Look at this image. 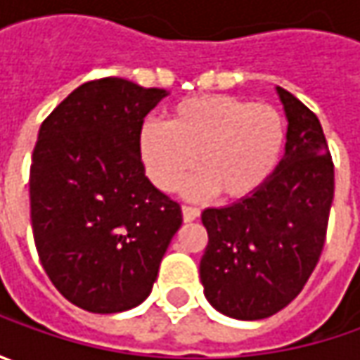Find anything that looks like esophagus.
<instances>
[{
    "mask_svg": "<svg viewBox=\"0 0 360 360\" xmlns=\"http://www.w3.org/2000/svg\"><path fill=\"white\" fill-rule=\"evenodd\" d=\"M198 216H200V210H198V208H192V206H182V218H184V222H194Z\"/></svg>",
    "mask_w": 360,
    "mask_h": 360,
    "instance_id": "obj_1",
    "label": "esophagus"
}]
</instances>
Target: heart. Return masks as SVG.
Segmentation results:
<instances>
[{
  "instance_id": "heart-1",
  "label": "heart",
  "mask_w": 360,
  "mask_h": 360,
  "mask_svg": "<svg viewBox=\"0 0 360 360\" xmlns=\"http://www.w3.org/2000/svg\"><path fill=\"white\" fill-rule=\"evenodd\" d=\"M284 148V122L269 104L226 94H204L174 105L166 124L140 131L146 174L160 190H174L194 168L186 186L194 198L216 192L220 200H244L266 184Z\"/></svg>"
}]
</instances>
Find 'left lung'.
Masks as SVG:
<instances>
[{
    "instance_id": "obj_1",
    "label": "left lung",
    "mask_w": 360,
    "mask_h": 360,
    "mask_svg": "<svg viewBox=\"0 0 360 360\" xmlns=\"http://www.w3.org/2000/svg\"><path fill=\"white\" fill-rule=\"evenodd\" d=\"M276 94L288 122L278 166L252 196L202 212L204 297L238 321L269 319L297 298L323 252L335 196L321 122L290 91Z\"/></svg>"
}]
</instances>
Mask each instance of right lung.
I'll list each match as a JSON object with an SVG mask.
<instances>
[{"label": "right lung", "instance_id": "right-lung-1", "mask_svg": "<svg viewBox=\"0 0 360 360\" xmlns=\"http://www.w3.org/2000/svg\"><path fill=\"white\" fill-rule=\"evenodd\" d=\"M166 96L124 77L96 79L39 128L30 170L35 248L53 286L84 311L144 302L182 224L140 156L144 118Z\"/></svg>", "mask_w": 360, "mask_h": 360}]
</instances>
